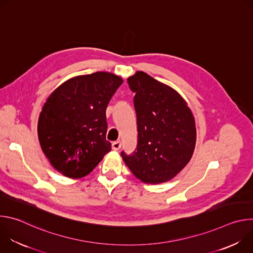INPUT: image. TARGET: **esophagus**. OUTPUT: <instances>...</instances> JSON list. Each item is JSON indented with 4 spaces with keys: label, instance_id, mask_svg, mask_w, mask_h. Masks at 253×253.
Returning <instances> with one entry per match:
<instances>
[{
    "label": "esophagus",
    "instance_id": "34e87169",
    "mask_svg": "<svg viewBox=\"0 0 253 253\" xmlns=\"http://www.w3.org/2000/svg\"><path fill=\"white\" fill-rule=\"evenodd\" d=\"M121 148V142L120 141H115L112 143V149L115 151H118Z\"/></svg>",
    "mask_w": 253,
    "mask_h": 253
}]
</instances>
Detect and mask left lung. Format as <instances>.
I'll return each instance as SVG.
<instances>
[{"mask_svg":"<svg viewBox=\"0 0 253 253\" xmlns=\"http://www.w3.org/2000/svg\"><path fill=\"white\" fill-rule=\"evenodd\" d=\"M137 116V147L121 156L144 183L169 181L190 161L196 143L193 114L171 87L138 71L128 78Z\"/></svg>","mask_w":253,"mask_h":253,"instance_id":"8db88e82","label":"left lung"}]
</instances>
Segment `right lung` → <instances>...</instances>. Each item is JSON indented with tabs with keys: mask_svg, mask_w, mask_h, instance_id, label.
Wrapping results in <instances>:
<instances>
[{
	"mask_svg": "<svg viewBox=\"0 0 253 253\" xmlns=\"http://www.w3.org/2000/svg\"><path fill=\"white\" fill-rule=\"evenodd\" d=\"M123 83L108 72L71 78L47 99L38 121L41 148L51 165L70 178L88 175L111 150L106 109Z\"/></svg>",
	"mask_w": 253,
	"mask_h": 253,
	"instance_id": "right-lung-1",
	"label": "right lung"
}]
</instances>
